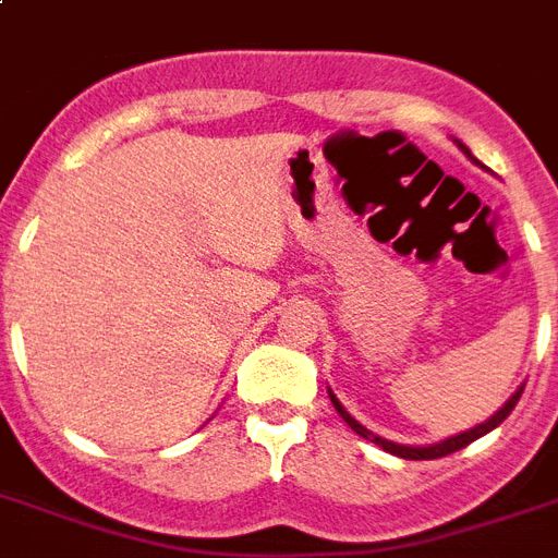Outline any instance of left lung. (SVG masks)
Masks as SVG:
<instances>
[{"instance_id":"obj_1","label":"left lung","mask_w":558,"mask_h":558,"mask_svg":"<svg viewBox=\"0 0 558 558\" xmlns=\"http://www.w3.org/2000/svg\"><path fill=\"white\" fill-rule=\"evenodd\" d=\"M458 147H460V150H463V153H466L469 159H472V153H469L466 147H463V144H458ZM521 390H524V388L515 390V393H512V397L507 399V402H504L501 411H495V414L489 416L486 423L475 425L472 432H463V434H458V437H449V440L434 442V446H399V442L381 440V437H376V434H373V432H367L365 425L356 423V420H353V416H350L348 411H344V405H341L339 399L332 397V393H330V399H332V405H336V411H339V414H341V420H344V423H348L350 428H353V432L359 434V437H365V440L376 442L379 449L390 451V454H397V458H408V460H434V458H446V454H451V451L463 449V446H469V442H475L477 437H484L486 432H493L495 425H501L504 420H507V416L512 414V408H515V402H519V399H521Z\"/></svg>"}]
</instances>
